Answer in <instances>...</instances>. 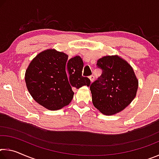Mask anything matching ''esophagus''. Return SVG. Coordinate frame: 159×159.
I'll use <instances>...</instances> for the list:
<instances>
[{"label": "esophagus", "mask_w": 159, "mask_h": 159, "mask_svg": "<svg viewBox=\"0 0 159 159\" xmlns=\"http://www.w3.org/2000/svg\"><path fill=\"white\" fill-rule=\"evenodd\" d=\"M89 79H90V81L93 82V80H95V76H94L93 75H91V76H89Z\"/></svg>", "instance_id": "esophagus-1"}]
</instances>
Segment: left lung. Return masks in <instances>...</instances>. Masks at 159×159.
<instances>
[{"mask_svg": "<svg viewBox=\"0 0 159 159\" xmlns=\"http://www.w3.org/2000/svg\"><path fill=\"white\" fill-rule=\"evenodd\" d=\"M102 74L90 86L94 107L105 115L121 111L135 98L138 80L132 66L118 55L99 59Z\"/></svg>", "mask_w": 159, "mask_h": 159, "instance_id": "left-lung-1", "label": "left lung"}]
</instances>
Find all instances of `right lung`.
<instances>
[{
  "instance_id": "right-lung-1",
  "label": "right lung",
  "mask_w": 159,
  "mask_h": 159,
  "mask_svg": "<svg viewBox=\"0 0 159 159\" xmlns=\"http://www.w3.org/2000/svg\"><path fill=\"white\" fill-rule=\"evenodd\" d=\"M83 61L79 56L68 55L55 49L44 50L29 64L25 73L26 88L37 103L49 110L67 106L74 89L89 86L90 80L82 76Z\"/></svg>"
}]
</instances>
